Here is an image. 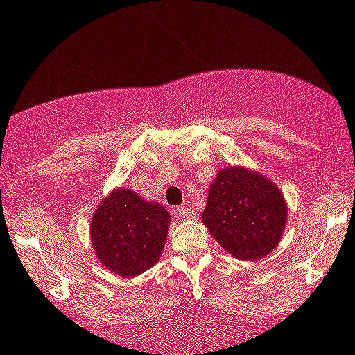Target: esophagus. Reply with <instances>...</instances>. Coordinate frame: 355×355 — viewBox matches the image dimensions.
Instances as JSON below:
<instances>
[{"label": "esophagus", "mask_w": 355, "mask_h": 355, "mask_svg": "<svg viewBox=\"0 0 355 355\" xmlns=\"http://www.w3.org/2000/svg\"><path fill=\"white\" fill-rule=\"evenodd\" d=\"M175 214L178 218H192V209L189 206H182L178 209H175Z\"/></svg>", "instance_id": "esophagus-1"}]
</instances>
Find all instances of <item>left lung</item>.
Instances as JSON below:
<instances>
[{"mask_svg":"<svg viewBox=\"0 0 355 355\" xmlns=\"http://www.w3.org/2000/svg\"><path fill=\"white\" fill-rule=\"evenodd\" d=\"M287 213V200L270 178L250 168L228 166L211 182L200 220L228 254L256 261L280 244Z\"/></svg>","mask_w":355,"mask_h":355,"instance_id":"left-lung-1","label":"left lung"}]
</instances>
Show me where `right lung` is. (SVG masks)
Instances as JSON below:
<instances>
[{"label":"right lung","mask_w":355,"mask_h":355,"mask_svg":"<svg viewBox=\"0 0 355 355\" xmlns=\"http://www.w3.org/2000/svg\"><path fill=\"white\" fill-rule=\"evenodd\" d=\"M170 213L125 187L106 196L92 214L91 244L99 263L121 278H134L159 261Z\"/></svg>","instance_id":"right-lung-1"}]
</instances>
